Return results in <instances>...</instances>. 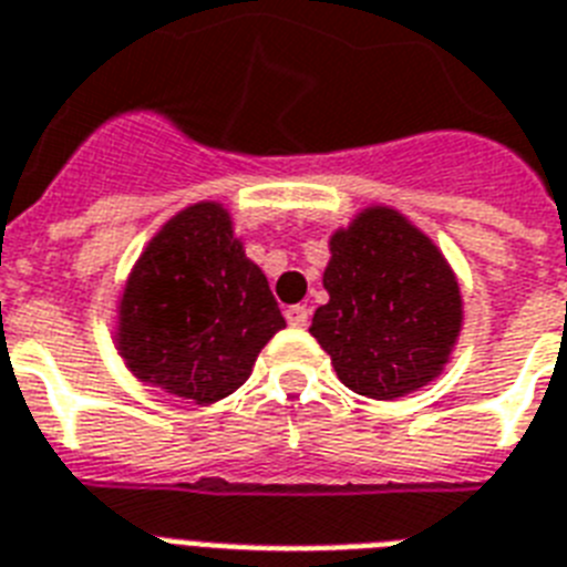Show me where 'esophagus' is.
<instances>
[{
  "mask_svg": "<svg viewBox=\"0 0 567 567\" xmlns=\"http://www.w3.org/2000/svg\"><path fill=\"white\" fill-rule=\"evenodd\" d=\"M285 320L291 326H308V308L306 306H288L285 308Z\"/></svg>",
  "mask_w": 567,
  "mask_h": 567,
  "instance_id": "esophagus-1",
  "label": "esophagus"
}]
</instances>
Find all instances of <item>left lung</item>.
Listing matches in <instances>:
<instances>
[{"instance_id":"left-lung-1","label":"left lung","mask_w":567,"mask_h":567,"mask_svg":"<svg viewBox=\"0 0 567 567\" xmlns=\"http://www.w3.org/2000/svg\"><path fill=\"white\" fill-rule=\"evenodd\" d=\"M323 285L308 331L349 390L395 399L443 370L463 320L457 279L399 212L367 209L334 233Z\"/></svg>"}]
</instances>
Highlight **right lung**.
Wrapping results in <instances>:
<instances>
[{
    "label": "right lung",
    "instance_id": "obj_1",
    "mask_svg": "<svg viewBox=\"0 0 567 567\" xmlns=\"http://www.w3.org/2000/svg\"><path fill=\"white\" fill-rule=\"evenodd\" d=\"M279 329L282 311L229 215L197 204L168 220L133 268L118 347L136 379L209 404L241 388Z\"/></svg>",
    "mask_w": 567,
    "mask_h": 567
}]
</instances>
